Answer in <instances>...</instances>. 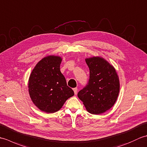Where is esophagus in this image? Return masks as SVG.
<instances>
[{
  "mask_svg": "<svg viewBox=\"0 0 147 147\" xmlns=\"http://www.w3.org/2000/svg\"><path fill=\"white\" fill-rule=\"evenodd\" d=\"M73 91H74V94H77V92H78V88H73Z\"/></svg>",
  "mask_w": 147,
  "mask_h": 147,
  "instance_id": "esophagus-1",
  "label": "esophagus"
}]
</instances>
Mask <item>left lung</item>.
Returning a JSON list of instances; mask_svg holds the SVG:
<instances>
[{"label":"left lung","mask_w":147,"mask_h":147,"mask_svg":"<svg viewBox=\"0 0 147 147\" xmlns=\"http://www.w3.org/2000/svg\"><path fill=\"white\" fill-rule=\"evenodd\" d=\"M85 61L90 69V79L78 96L90 113H104L114 105L119 93L117 72L102 57L86 58Z\"/></svg>","instance_id":"obj_1"}]
</instances>
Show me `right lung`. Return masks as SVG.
Instances as JSON below:
<instances>
[{"mask_svg":"<svg viewBox=\"0 0 147 147\" xmlns=\"http://www.w3.org/2000/svg\"><path fill=\"white\" fill-rule=\"evenodd\" d=\"M62 58L49 55L36 64L28 81V91L33 104L40 110L54 113L62 108L74 92L60 71Z\"/></svg>","mask_w":147,"mask_h":147,"instance_id":"1","label":"right lung"}]
</instances>
